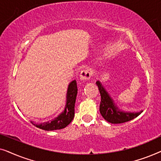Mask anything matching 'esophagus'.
<instances>
[{
    "instance_id": "34e87169",
    "label": "esophagus",
    "mask_w": 161,
    "mask_h": 161,
    "mask_svg": "<svg viewBox=\"0 0 161 161\" xmlns=\"http://www.w3.org/2000/svg\"><path fill=\"white\" fill-rule=\"evenodd\" d=\"M92 72L90 71V69H85L81 71L80 74V79L81 80L86 81L88 80H89L90 78L92 77Z\"/></svg>"
}]
</instances>
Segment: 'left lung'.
<instances>
[{
    "instance_id": "1",
    "label": "left lung",
    "mask_w": 161,
    "mask_h": 161,
    "mask_svg": "<svg viewBox=\"0 0 161 161\" xmlns=\"http://www.w3.org/2000/svg\"><path fill=\"white\" fill-rule=\"evenodd\" d=\"M101 96V102L100 105V111L101 115L107 122L112 124H121L133 119L142 113L139 112H125L121 111L114 103L108 93L103 86L100 81L96 83Z\"/></svg>"
}]
</instances>
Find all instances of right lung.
<instances>
[{
    "label": "right lung",
    "instance_id": "obj_1",
    "mask_svg": "<svg viewBox=\"0 0 161 161\" xmlns=\"http://www.w3.org/2000/svg\"><path fill=\"white\" fill-rule=\"evenodd\" d=\"M78 94L76 80H72L68 86L67 92V102H66L64 110L62 113L59 114L56 118L50 120V122L36 124L31 122L34 126L44 130H55L63 129L72 122L75 115V104L76 97Z\"/></svg>",
    "mask_w": 161,
    "mask_h": 161
}]
</instances>
